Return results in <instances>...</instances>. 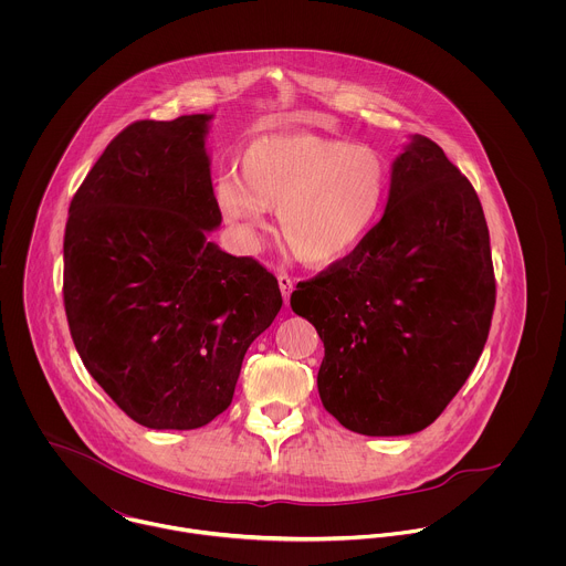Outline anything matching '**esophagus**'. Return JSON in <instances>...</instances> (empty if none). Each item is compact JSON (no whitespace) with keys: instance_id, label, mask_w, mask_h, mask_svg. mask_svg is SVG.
I'll use <instances>...</instances> for the list:
<instances>
[{"instance_id":"obj_1","label":"esophagus","mask_w":566,"mask_h":566,"mask_svg":"<svg viewBox=\"0 0 566 566\" xmlns=\"http://www.w3.org/2000/svg\"><path fill=\"white\" fill-rule=\"evenodd\" d=\"M279 287H281V294H283L285 305H290V294H292V290H294V281H292L287 274H279Z\"/></svg>"}]
</instances>
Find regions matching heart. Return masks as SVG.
Masks as SVG:
<instances>
[{"mask_svg":"<svg viewBox=\"0 0 566 566\" xmlns=\"http://www.w3.org/2000/svg\"><path fill=\"white\" fill-rule=\"evenodd\" d=\"M242 178L216 182V207L235 240L254 248L279 211L287 250L312 265L350 256L379 224L390 165L373 146L312 133L270 135L243 148Z\"/></svg>","mask_w":566,"mask_h":566,"instance_id":"obj_1","label":"heart"}]
</instances>
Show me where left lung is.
Here are the masks:
<instances>
[{
	"instance_id": "left-lung-1",
	"label": "left lung",
	"mask_w": 566,
	"mask_h": 566,
	"mask_svg": "<svg viewBox=\"0 0 566 566\" xmlns=\"http://www.w3.org/2000/svg\"><path fill=\"white\" fill-rule=\"evenodd\" d=\"M324 344V409L364 436L429 427L484 350L494 272L482 202L442 148L411 135L386 213L350 256L292 292Z\"/></svg>"
}]
</instances>
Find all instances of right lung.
I'll list each match as a JSON object with an SVG mask.
<instances>
[{"label": "right lung", "instance_id": "1", "mask_svg": "<svg viewBox=\"0 0 566 566\" xmlns=\"http://www.w3.org/2000/svg\"><path fill=\"white\" fill-rule=\"evenodd\" d=\"M211 117L130 124L70 205L63 296L76 350L150 429H198L222 413L248 346L283 305L263 265L207 240L222 224Z\"/></svg>", "mask_w": 566, "mask_h": 566}]
</instances>
